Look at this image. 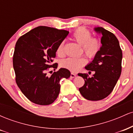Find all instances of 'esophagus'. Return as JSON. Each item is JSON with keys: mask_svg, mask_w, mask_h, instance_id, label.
<instances>
[{"mask_svg": "<svg viewBox=\"0 0 133 133\" xmlns=\"http://www.w3.org/2000/svg\"><path fill=\"white\" fill-rule=\"evenodd\" d=\"M76 76V74H74V73H72V72L71 73V77H72V78H74V77H75Z\"/></svg>", "mask_w": 133, "mask_h": 133, "instance_id": "1", "label": "esophagus"}]
</instances>
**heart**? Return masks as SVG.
Here are the masks:
<instances>
[{"instance_id": "b5f03b06", "label": "heart", "mask_w": 133, "mask_h": 133, "mask_svg": "<svg viewBox=\"0 0 133 133\" xmlns=\"http://www.w3.org/2000/svg\"><path fill=\"white\" fill-rule=\"evenodd\" d=\"M91 32L84 27L76 29L72 35L73 39L82 45V49L86 56L89 58L94 57L100 49L99 41L96 37H91ZM64 42H61L57 48V54L61 56L64 52ZM87 63V60L84 57H68L62 60L61 65L72 72L79 71Z\"/></svg>"}]
</instances>
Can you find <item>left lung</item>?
Here are the masks:
<instances>
[{"label":"left lung","mask_w":133,"mask_h":133,"mask_svg":"<svg viewBox=\"0 0 133 133\" xmlns=\"http://www.w3.org/2000/svg\"><path fill=\"white\" fill-rule=\"evenodd\" d=\"M101 34L102 45L92 61L85 69L94 71L91 77L79 73L84 79V84L79 89L81 95L89 101H99L111 94L120 77L123 54L117 39L111 32L101 27L94 29Z\"/></svg>","instance_id":"left-lung-1"}]
</instances>
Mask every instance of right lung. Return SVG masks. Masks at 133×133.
<instances>
[{"label":"right lung","mask_w":133,"mask_h":133,"mask_svg":"<svg viewBox=\"0 0 133 133\" xmlns=\"http://www.w3.org/2000/svg\"><path fill=\"white\" fill-rule=\"evenodd\" d=\"M69 32L45 26H39L19 38L15 46L13 67L16 83L25 97L32 103L49 105L54 103L60 92L59 82L68 79L71 72L65 68L59 69L48 77L51 65L59 44Z\"/></svg>","instance_id":"add662e5"}]
</instances>
